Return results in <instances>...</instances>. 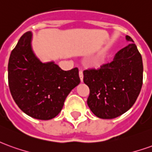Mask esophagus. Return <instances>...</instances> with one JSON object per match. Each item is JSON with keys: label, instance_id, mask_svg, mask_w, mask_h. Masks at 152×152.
Listing matches in <instances>:
<instances>
[{"label": "esophagus", "instance_id": "esophagus-1", "mask_svg": "<svg viewBox=\"0 0 152 152\" xmlns=\"http://www.w3.org/2000/svg\"><path fill=\"white\" fill-rule=\"evenodd\" d=\"M79 76H80V81H81V82H83V79H84V75H83V71H82V70H80Z\"/></svg>", "mask_w": 152, "mask_h": 152}]
</instances>
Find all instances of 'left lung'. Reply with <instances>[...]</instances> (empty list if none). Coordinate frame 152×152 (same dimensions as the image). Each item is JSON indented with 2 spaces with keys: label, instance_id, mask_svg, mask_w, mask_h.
<instances>
[{
  "label": "left lung",
  "instance_id": "left-lung-1",
  "mask_svg": "<svg viewBox=\"0 0 152 152\" xmlns=\"http://www.w3.org/2000/svg\"><path fill=\"white\" fill-rule=\"evenodd\" d=\"M127 46L115 53L114 59L99 69L83 72L89 86L87 104L101 119L118 117L132 107L142 86V58L133 39L126 36Z\"/></svg>",
  "mask_w": 152,
  "mask_h": 152
}]
</instances>
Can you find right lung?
Masks as SVG:
<instances>
[{
  "instance_id": "obj_1",
  "label": "right lung",
  "mask_w": 152,
  "mask_h": 152,
  "mask_svg": "<svg viewBox=\"0 0 152 152\" xmlns=\"http://www.w3.org/2000/svg\"><path fill=\"white\" fill-rule=\"evenodd\" d=\"M32 32L22 36L12 50L8 81L13 99L25 114L47 121L58 115L65 99L80 82L75 67L63 71L53 61L43 63L31 46Z\"/></svg>"
}]
</instances>
